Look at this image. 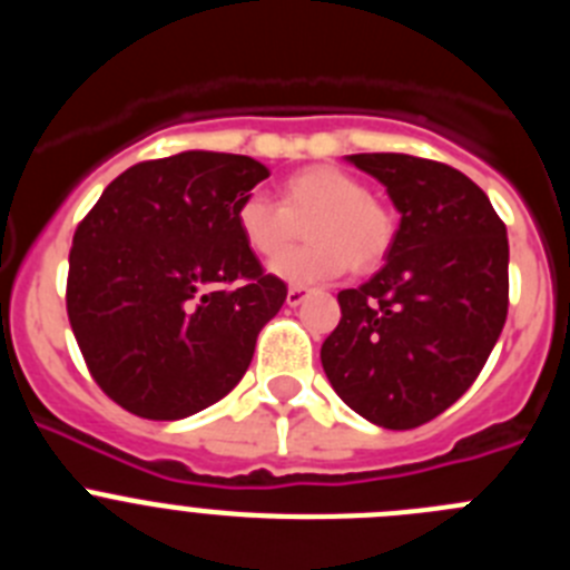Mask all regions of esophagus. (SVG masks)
<instances>
[{
  "instance_id": "obj_1",
  "label": "esophagus",
  "mask_w": 570,
  "mask_h": 570,
  "mask_svg": "<svg viewBox=\"0 0 570 570\" xmlns=\"http://www.w3.org/2000/svg\"><path fill=\"white\" fill-rule=\"evenodd\" d=\"M305 299H308V288H302V285H294V288H288V296H285V302H288L291 308L302 305Z\"/></svg>"
}]
</instances>
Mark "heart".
Returning a JSON list of instances; mask_svg holds the SVG:
<instances>
[{"label":"heart","instance_id":"b5f03b06","mask_svg":"<svg viewBox=\"0 0 570 570\" xmlns=\"http://www.w3.org/2000/svg\"><path fill=\"white\" fill-rule=\"evenodd\" d=\"M305 228L308 248H299L274 265V274L291 285L336 279L347 268L371 271L385 259L394 242V219L367 196L365 185L334 165H311L291 174L279 188V205L265 194H248L236 205V230L250 254L276 259Z\"/></svg>","mask_w":570,"mask_h":570}]
</instances>
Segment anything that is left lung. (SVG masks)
Returning a JSON list of instances; mask_svg holds the SVG:
<instances>
[{
    "label": "left lung",
    "mask_w": 570,
    "mask_h": 570,
    "mask_svg": "<svg viewBox=\"0 0 570 570\" xmlns=\"http://www.w3.org/2000/svg\"><path fill=\"white\" fill-rule=\"evenodd\" d=\"M347 163L385 185L400 228L385 265L340 291L342 320L322 367L347 407L391 431L454 405L500 340L508 316V234L480 185L407 154Z\"/></svg>",
    "instance_id": "obj_1"
}]
</instances>
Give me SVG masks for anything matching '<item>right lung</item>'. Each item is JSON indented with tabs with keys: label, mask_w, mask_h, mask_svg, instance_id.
Masks as SVG:
<instances>
[{
	"label": "right lung",
	"mask_w": 570,
	"mask_h": 570,
	"mask_svg": "<svg viewBox=\"0 0 570 570\" xmlns=\"http://www.w3.org/2000/svg\"><path fill=\"white\" fill-rule=\"evenodd\" d=\"M268 176L250 156L183 150L116 176L79 223L68 320L116 405L185 420L245 376L288 296L236 230V205Z\"/></svg>",
	"instance_id": "add662e5"
}]
</instances>
